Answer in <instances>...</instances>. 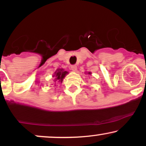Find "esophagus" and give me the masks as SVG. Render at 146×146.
<instances>
[{
	"instance_id": "34e87169",
	"label": "esophagus",
	"mask_w": 146,
	"mask_h": 146,
	"mask_svg": "<svg viewBox=\"0 0 146 146\" xmlns=\"http://www.w3.org/2000/svg\"><path fill=\"white\" fill-rule=\"evenodd\" d=\"M71 70H72L73 71H77V66L75 65H72L71 66Z\"/></svg>"
}]
</instances>
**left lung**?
<instances>
[{
	"label": "left lung",
	"instance_id": "obj_1",
	"mask_svg": "<svg viewBox=\"0 0 146 146\" xmlns=\"http://www.w3.org/2000/svg\"><path fill=\"white\" fill-rule=\"evenodd\" d=\"M88 75H91V74H92L91 72H88Z\"/></svg>",
	"mask_w": 146,
	"mask_h": 146
}]
</instances>
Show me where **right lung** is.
<instances>
[{
    "label": "right lung",
    "instance_id": "right-lung-1",
    "mask_svg": "<svg viewBox=\"0 0 146 146\" xmlns=\"http://www.w3.org/2000/svg\"><path fill=\"white\" fill-rule=\"evenodd\" d=\"M67 74H68V72L64 71V68H58L56 71V72L53 73V75L52 77H53V78H55V82L62 83L64 78H65V76ZM55 86H56V85H55Z\"/></svg>",
    "mask_w": 146,
    "mask_h": 146
}]
</instances>
